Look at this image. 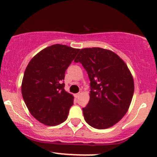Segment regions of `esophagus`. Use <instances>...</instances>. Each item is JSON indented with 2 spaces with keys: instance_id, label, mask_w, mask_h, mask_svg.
<instances>
[{
  "instance_id": "34e87169",
  "label": "esophagus",
  "mask_w": 157,
  "mask_h": 157,
  "mask_svg": "<svg viewBox=\"0 0 157 157\" xmlns=\"http://www.w3.org/2000/svg\"><path fill=\"white\" fill-rule=\"evenodd\" d=\"M80 92H79V93H77V94H75V98H78V97H79V96H80Z\"/></svg>"
}]
</instances>
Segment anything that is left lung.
I'll return each mask as SVG.
<instances>
[{
  "mask_svg": "<svg viewBox=\"0 0 157 157\" xmlns=\"http://www.w3.org/2000/svg\"><path fill=\"white\" fill-rule=\"evenodd\" d=\"M80 62L90 80V100L82 109L84 119L91 127L105 129L125 116L134 91V79L125 63L112 51L99 47L82 48Z\"/></svg>",
  "mask_w": 157,
  "mask_h": 157,
  "instance_id": "1",
  "label": "left lung"
}]
</instances>
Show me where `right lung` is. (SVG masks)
<instances>
[{
  "instance_id": "add662e5",
  "label": "right lung",
  "mask_w": 157,
  "mask_h": 157,
  "mask_svg": "<svg viewBox=\"0 0 157 157\" xmlns=\"http://www.w3.org/2000/svg\"><path fill=\"white\" fill-rule=\"evenodd\" d=\"M66 45L45 48L29 63L21 85L25 103L32 116L46 125L54 126L67 119L74 103L65 91V72L79 52Z\"/></svg>"
}]
</instances>
